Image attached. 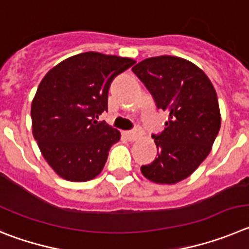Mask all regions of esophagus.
I'll return each instance as SVG.
<instances>
[{
	"instance_id": "1",
	"label": "esophagus",
	"mask_w": 249,
	"mask_h": 249,
	"mask_svg": "<svg viewBox=\"0 0 249 249\" xmlns=\"http://www.w3.org/2000/svg\"><path fill=\"white\" fill-rule=\"evenodd\" d=\"M124 135L129 141H135L136 139L140 136V134H139L138 131H125Z\"/></svg>"
}]
</instances>
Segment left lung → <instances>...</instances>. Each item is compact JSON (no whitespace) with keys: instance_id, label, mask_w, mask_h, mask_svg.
Listing matches in <instances>:
<instances>
[{"instance_id":"1","label":"left lung","mask_w":249,"mask_h":249,"mask_svg":"<svg viewBox=\"0 0 249 249\" xmlns=\"http://www.w3.org/2000/svg\"><path fill=\"white\" fill-rule=\"evenodd\" d=\"M133 71L158 109L169 113L162 133L152 135L158 158L141 166V172L155 183L180 182L207 158L219 131L216 90L202 69L180 57L147 58Z\"/></svg>"}]
</instances>
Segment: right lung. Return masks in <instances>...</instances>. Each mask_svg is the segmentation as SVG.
Segmentation results:
<instances>
[{"instance_id":"1","label":"right lung","mask_w":249,"mask_h":249,"mask_svg":"<svg viewBox=\"0 0 249 249\" xmlns=\"http://www.w3.org/2000/svg\"><path fill=\"white\" fill-rule=\"evenodd\" d=\"M135 60L86 52L44 75L32 100V131L48 165L64 180L84 182L102 172L120 133L95 119L108 111L110 83Z\"/></svg>"}]
</instances>
